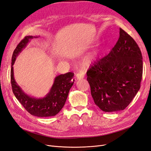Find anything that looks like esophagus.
Instances as JSON below:
<instances>
[{
    "instance_id": "1",
    "label": "esophagus",
    "mask_w": 151,
    "mask_h": 151,
    "mask_svg": "<svg viewBox=\"0 0 151 151\" xmlns=\"http://www.w3.org/2000/svg\"><path fill=\"white\" fill-rule=\"evenodd\" d=\"M76 79L77 80H81V79H83L84 78L85 74L84 72H78V73H77V74H76Z\"/></svg>"
}]
</instances>
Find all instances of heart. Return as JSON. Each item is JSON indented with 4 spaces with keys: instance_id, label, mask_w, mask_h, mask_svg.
Listing matches in <instances>:
<instances>
[{
    "instance_id": "heart-1",
    "label": "heart",
    "mask_w": 151,
    "mask_h": 151,
    "mask_svg": "<svg viewBox=\"0 0 151 151\" xmlns=\"http://www.w3.org/2000/svg\"><path fill=\"white\" fill-rule=\"evenodd\" d=\"M92 56L91 55H89V56H88V57H87L86 58V61H87V62H89V61H91V59H92Z\"/></svg>"
}]
</instances>
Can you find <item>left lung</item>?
I'll return each instance as SVG.
<instances>
[{"label":"left lung","mask_w":151,"mask_h":151,"mask_svg":"<svg viewBox=\"0 0 151 151\" xmlns=\"http://www.w3.org/2000/svg\"><path fill=\"white\" fill-rule=\"evenodd\" d=\"M143 72L138 45L120 28V36L108 55L94 62L87 72L94 103L105 112L123 110L135 96Z\"/></svg>","instance_id":"8db88e82"}]
</instances>
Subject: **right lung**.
Masks as SVG:
<instances>
[{"label":"right lung","instance_id":"1","mask_svg":"<svg viewBox=\"0 0 151 151\" xmlns=\"http://www.w3.org/2000/svg\"><path fill=\"white\" fill-rule=\"evenodd\" d=\"M33 38H38V36H25L24 38L17 45L13 52L11 70L12 91L18 101L31 115L38 117L55 116L60 112L64 106L68 93L74 84V80L73 79V77L74 74L72 72H68L65 74L57 76L50 92L43 98L36 99L25 94L15 81L12 66L18 54L26 47L29 40Z\"/></svg>","mask_w":151,"mask_h":151}]
</instances>
